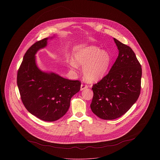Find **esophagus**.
<instances>
[{"label": "esophagus", "mask_w": 160, "mask_h": 160, "mask_svg": "<svg viewBox=\"0 0 160 160\" xmlns=\"http://www.w3.org/2000/svg\"><path fill=\"white\" fill-rule=\"evenodd\" d=\"M88 88V86L86 85V84H81V88H80V90L81 91H83L84 89H87Z\"/></svg>", "instance_id": "esophagus-1"}]
</instances>
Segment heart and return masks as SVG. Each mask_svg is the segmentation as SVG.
<instances>
[{
  "label": "heart",
  "mask_w": 160,
  "mask_h": 160,
  "mask_svg": "<svg viewBox=\"0 0 160 160\" xmlns=\"http://www.w3.org/2000/svg\"><path fill=\"white\" fill-rule=\"evenodd\" d=\"M111 56L106 50H101L95 46L82 48L74 53L72 61L68 63L72 69L83 67V74L86 81L95 83L102 80L108 71Z\"/></svg>",
  "instance_id": "heart-1"
}]
</instances>
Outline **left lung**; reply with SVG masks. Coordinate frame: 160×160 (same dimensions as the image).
I'll return each mask as SVG.
<instances>
[{
	"label": "left lung",
	"instance_id": "left-lung-1",
	"mask_svg": "<svg viewBox=\"0 0 160 160\" xmlns=\"http://www.w3.org/2000/svg\"><path fill=\"white\" fill-rule=\"evenodd\" d=\"M118 57L108 74L92 88V112L104 120L117 119L136 102L141 89L142 67L129 46L116 39Z\"/></svg>",
	"mask_w": 160,
	"mask_h": 160
}]
</instances>
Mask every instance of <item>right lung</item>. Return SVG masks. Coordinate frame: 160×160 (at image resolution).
<instances>
[{"mask_svg":"<svg viewBox=\"0 0 160 160\" xmlns=\"http://www.w3.org/2000/svg\"><path fill=\"white\" fill-rule=\"evenodd\" d=\"M48 39L38 41L27 50L17 72V83L28 112L42 121L53 122L67 112L71 98L80 89L81 82L38 68L35 54L47 46Z\"/></svg>","mask_w":160,"mask_h":160,"instance_id":"right-lung-1","label":"right lung"}]
</instances>
